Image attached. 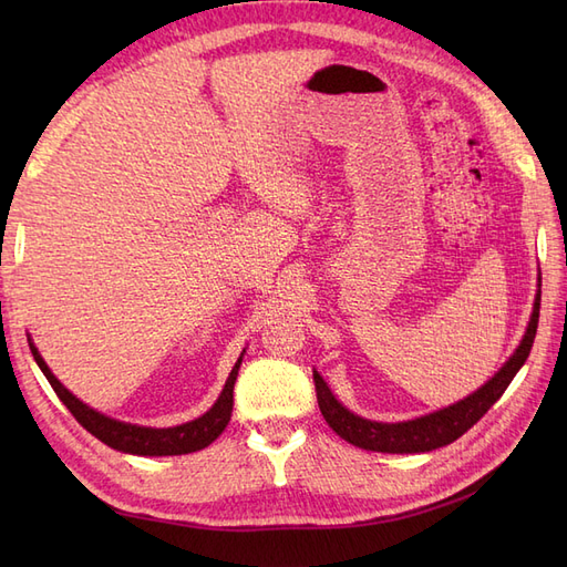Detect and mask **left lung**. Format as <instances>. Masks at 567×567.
I'll return each instance as SVG.
<instances>
[{"instance_id": "obj_1", "label": "left lung", "mask_w": 567, "mask_h": 567, "mask_svg": "<svg viewBox=\"0 0 567 567\" xmlns=\"http://www.w3.org/2000/svg\"><path fill=\"white\" fill-rule=\"evenodd\" d=\"M539 302L542 290H537L535 310H532V319L525 331V338L520 340L518 350L511 354L508 362L494 373V379L487 381L483 388L468 394L466 400H461L447 409H440L435 414H427L414 421L404 423H375L367 421L362 416H354L352 411L342 406L329 385L323 383L321 375L315 371V385H317V402L321 409V416L326 419L333 431L348 440L354 447H362L367 452H383V454H421L433 452L437 447H444L454 440H458L463 433L473 427L480 419H483L489 406L502 398L504 390L511 385L513 375L520 371L525 359L529 357L532 342L537 336L539 323Z\"/></svg>"}]
</instances>
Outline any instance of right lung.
Returning <instances> with one entry per match:
<instances>
[{
  "label": "right lung",
  "instance_id": "add662e5",
  "mask_svg": "<svg viewBox=\"0 0 567 567\" xmlns=\"http://www.w3.org/2000/svg\"><path fill=\"white\" fill-rule=\"evenodd\" d=\"M30 342V338H28ZM30 352L35 357L38 367L42 369V373L47 375L49 385L54 388V392L59 394V400L68 406V411L75 416V421L90 431L94 437H99L109 447L125 452V454H140V456H175V454H192L198 452L203 447H208L210 442H215L221 431H225L229 419H231V409H234V383L238 375V367H241V359L234 364L229 379L225 383V390L217 398V402L213 404L210 411L196 421H188L184 425H175V427H144V425H132V423H123L109 419L99 411L90 409L87 404H82L75 394L68 392L59 381L56 375L49 371V367L44 364V359L40 357L38 348L30 342Z\"/></svg>",
  "mask_w": 567,
  "mask_h": 567
}]
</instances>
